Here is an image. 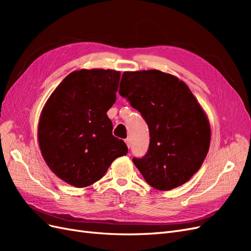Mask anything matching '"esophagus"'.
Masks as SVG:
<instances>
[{"instance_id": "1", "label": "esophagus", "mask_w": 251, "mask_h": 251, "mask_svg": "<svg viewBox=\"0 0 251 251\" xmlns=\"http://www.w3.org/2000/svg\"><path fill=\"white\" fill-rule=\"evenodd\" d=\"M125 141H126V146H127V148H128V149H130V148H131V139H130V138H126V139L125 140Z\"/></svg>"}]
</instances>
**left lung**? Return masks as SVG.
I'll return each mask as SVG.
<instances>
[{
	"label": "left lung",
	"instance_id": "8db88e82",
	"mask_svg": "<svg viewBox=\"0 0 251 251\" xmlns=\"http://www.w3.org/2000/svg\"><path fill=\"white\" fill-rule=\"evenodd\" d=\"M121 81L119 94L141 113L150 130L148 153L133 158L136 168L159 191L184 184L208 153L211 131L207 115L186 83L172 74L126 71Z\"/></svg>",
	"mask_w": 251,
	"mask_h": 251
}]
</instances>
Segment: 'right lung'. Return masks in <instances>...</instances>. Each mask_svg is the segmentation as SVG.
<instances>
[{
	"label": "right lung",
	"mask_w": 251,
	"mask_h": 251,
	"mask_svg": "<svg viewBox=\"0 0 251 251\" xmlns=\"http://www.w3.org/2000/svg\"><path fill=\"white\" fill-rule=\"evenodd\" d=\"M120 72L73 71L63 79L42 110L37 140L45 162L75 187L100 180L111 163L127 153L112 134L107 112L116 100Z\"/></svg>",
	"instance_id": "1"
}]
</instances>
